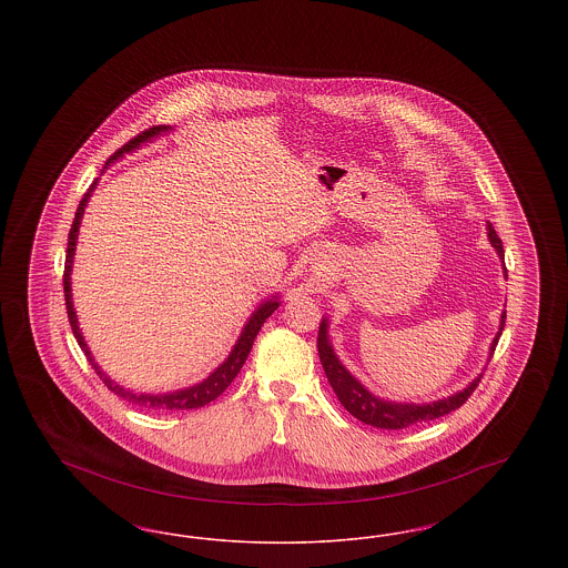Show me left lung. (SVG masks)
I'll list each match as a JSON object with an SVG mask.
<instances>
[{
	"mask_svg": "<svg viewBox=\"0 0 568 568\" xmlns=\"http://www.w3.org/2000/svg\"><path fill=\"white\" fill-rule=\"evenodd\" d=\"M487 239L491 246L496 248L498 257L505 262V248H503V241L498 239L496 230L491 227V223H487ZM505 276H507V268H505ZM505 320H507V311L500 315V327L496 338L489 345V355L496 349L498 338L503 334L505 327ZM317 352L322 357V366H324L325 377L329 381L336 398L341 400V405L345 406L353 417H357L359 422L375 426V428H383V430H403L408 426L428 422V419H436L443 417L452 410H456L459 406L464 405L470 394L475 392V387L479 385L481 375L473 378V383H468L462 392H456L454 396H447L443 400H434L428 405H406V403H392V400H383L377 398L375 394H371L357 378L353 377L352 373L341 364V359L336 357V353L332 349V343L327 338V320L320 325V336H317Z\"/></svg>",
	"mask_w": 568,
	"mask_h": 568,
	"instance_id": "obj_1",
	"label": "left lung"
}]
</instances>
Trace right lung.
Masks as SVG:
<instances>
[{"label": "right lung", "mask_w": 568, "mask_h": 568, "mask_svg": "<svg viewBox=\"0 0 568 568\" xmlns=\"http://www.w3.org/2000/svg\"><path fill=\"white\" fill-rule=\"evenodd\" d=\"M172 128L170 125H153V128H149V130H144L142 134L135 135L132 138L128 144H123L114 155H110L109 162L106 165L112 162H116L119 158H123L125 153H130V151H135L142 142H149V140H153L155 135L162 134V132H170ZM95 185H98V181L89 187V191L82 195L81 204H79V209H77V215H74V223H72V227H70V234H68V255H65V268H63V294H65V308H68V320H70V325H72V332H74V338H77V343L81 345L82 353L87 355V359H89V364H91V368L98 373V377L104 381V385L109 387L112 394H116L119 398H123V400H128V403H132V405L142 406V408H151V410H187V408H200V406H206L209 403H213L215 398H219L225 389H227V385L236 378V375L241 373V368H243L244 359H246V355L251 352V347H253V341H255V336H257V332L262 329V325L264 322L271 317L272 313L278 308V296H272L271 300H266L264 304H260L257 308H255V313L248 317V322L243 327V332H241V336H239V341H236V345H234V349L232 353L227 355V359L215 368L209 377L204 378L202 383H197V385H191V387H185V389H179V392H172V394H135V392H130V389H125V387H121L119 383H114L112 378L98 366V362L93 359V355L89 352V347H87V343H84V338H82L81 327H79V320H77V311H74V302H72V283H70V274H72V262H74V251H77V239H79V227H81V219L84 215V206H87V202H89V197H91V193L95 190Z\"/></svg>", "instance_id": "add662e5"}]
</instances>
